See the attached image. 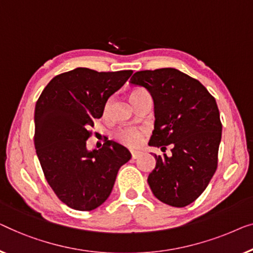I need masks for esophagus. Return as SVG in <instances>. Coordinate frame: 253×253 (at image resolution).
<instances>
[{"instance_id":"34e87169","label":"esophagus","mask_w":253,"mask_h":253,"mask_svg":"<svg viewBox=\"0 0 253 253\" xmlns=\"http://www.w3.org/2000/svg\"><path fill=\"white\" fill-rule=\"evenodd\" d=\"M141 156L140 151H131V158L133 159H137Z\"/></svg>"}]
</instances>
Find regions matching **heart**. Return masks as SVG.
Returning a JSON list of instances; mask_svg holds the SVG:
<instances>
[{
  "label": "heart",
  "mask_w": 253,
  "mask_h": 253,
  "mask_svg": "<svg viewBox=\"0 0 253 253\" xmlns=\"http://www.w3.org/2000/svg\"><path fill=\"white\" fill-rule=\"evenodd\" d=\"M142 92H145V90L141 89V88H136V89H134L130 92V97H134V96L142 94ZM144 135L145 130L142 129V128L125 127L117 131L116 138L120 143L125 145V147L137 148L143 142Z\"/></svg>",
  "instance_id": "heart-1"
}]
</instances>
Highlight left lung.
I'll return each mask as SVG.
<instances>
[{"mask_svg":"<svg viewBox=\"0 0 253 253\" xmlns=\"http://www.w3.org/2000/svg\"><path fill=\"white\" fill-rule=\"evenodd\" d=\"M129 83L144 87L155 104L151 147L172 155H154L156 167L148 176L159 201L183 208L201 196L218 166L222 125L215 98L188 74L172 67L138 71Z\"/></svg>","mask_w":253,"mask_h":253,"instance_id":"obj_1","label":"left lung"}]
</instances>
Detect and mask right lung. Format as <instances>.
I'll return each mask as SVG.
<instances>
[{
  "instance_id": "right-lung-1",
  "label": "right lung",
  "mask_w": 253,
  "mask_h": 253,
  "mask_svg": "<svg viewBox=\"0 0 253 253\" xmlns=\"http://www.w3.org/2000/svg\"><path fill=\"white\" fill-rule=\"evenodd\" d=\"M133 71L97 72L78 67L49 83L35 105L34 144L45 180L69 208L91 211L111 194L120 167L131 155L106 140L98 150H87L88 130L101 118L110 96Z\"/></svg>"
}]
</instances>
